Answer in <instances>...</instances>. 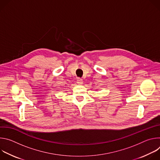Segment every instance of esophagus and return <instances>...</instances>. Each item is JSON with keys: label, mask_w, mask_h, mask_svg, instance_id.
I'll list each match as a JSON object with an SVG mask.
<instances>
[{"label": "esophagus", "mask_w": 160, "mask_h": 160, "mask_svg": "<svg viewBox=\"0 0 160 160\" xmlns=\"http://www.w3.org/2000/svg\"><path fill=\"white\" fill-rule=\"evenodd\" d=\"M77 83L78 85H82L83 84V80L80 78H78L77 79Z\"/></svg>", "instance_id": "esophagus-1"}]
</instances>
